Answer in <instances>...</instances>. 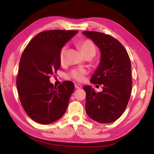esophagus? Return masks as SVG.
Listing matches in <instances>:
<instances>
[{
  "instance_id": "34e87169",
  "label": "esophagus",
  "mask_w": 154,
  "mask_h": 154,
  "mask_svg": "<svg viewBox=\"0 0 154 154\" xmlns=\"http://www.w3.org/2000/svg\"><path fill=\"white\" fill-rule=\"evenodd\" d=\"M75 88H76V89H81V88H82V85H80V84H75Z\"/></svg>"
}]
</instances>
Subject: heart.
Instances as JSON below:
<instances>
[{"instance_id": "b5f03b06", "label": "heart", "mask_w": 154, "mask_h": 154, "mask_svg": "<svg viewBox=\"0 0 154 154\" xmlns=\"http://www.w3.org/2000/svg\"><path fill=\"white\" fill-rule=\"evenodd\" d=\"M79 47L81 52H83L84 56L88 55V54H95L96 53V47L94 45L93 42L90 40H83L79 43ZM66 52V46L63 47L60 50V62H63L64 61L65 54ZM85 71L83 69H75L73 70L69 73V76L72 79H74L77 81H81L83 79L84 75H85Z\"/></svg>"}]
</instances>
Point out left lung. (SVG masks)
<instances>
[{"mask_svg": "<svg viewBox=\"0 0 154 154\" xmlns=\"http://www.w3.org/2000/svg\"><path fill=\"white\" fill-rule=\"evenodd\" d=\"M100 50V62L90 82L102 85L96 93L85 85V110L90 119L100 123H112L125 111L132 90L131 63L123 45L114 38L97 31H83Z\"/></svg>", "mask_w": 154, "mask_h": 154, "instance_id": "8db88e82", "label": "left lung"}]
</instances>
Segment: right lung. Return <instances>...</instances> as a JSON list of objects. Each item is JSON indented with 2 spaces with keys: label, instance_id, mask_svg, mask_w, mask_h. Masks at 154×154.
<instances>
[{
  "label": "right lung",
  "instance_id": "obj_1",
  "mask_svg": "<svg viewBox=\"0 0 154 154\" xmlns=\"http://www.w3.org/2000/svg\"><path fill=\"white\" fill-rule=\"evenodd\" d=\"M78 32L43 31L35 35L23 52L17 87L24 111L37 123H54L66 112L74 84L64 81L56 87L50 82V75L60 69L61 49Z\"/></svg>",
  "mask_w": 154,
  "mask_h": 154
}]
</instances>
